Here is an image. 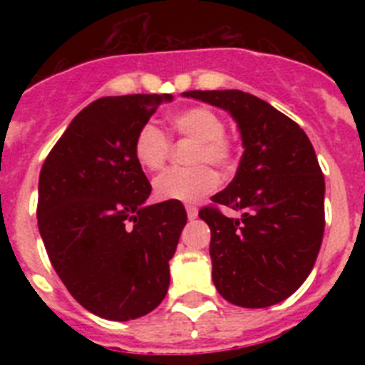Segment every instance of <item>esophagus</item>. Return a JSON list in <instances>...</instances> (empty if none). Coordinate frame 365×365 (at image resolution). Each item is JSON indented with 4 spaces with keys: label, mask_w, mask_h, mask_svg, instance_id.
Returning a JSON list of instances; mask_svg holds the SVG:
<instances>
[{
    "label": "esophagus",
    "mask_w": 365,
    "mask_h": 365,
    "mask_svg": "<svg viewBox=\"0 0 365 365\" xmlns=\"http://www.w3.org/2000/svg\"><path fill=\"white\" fill-rule=\"evenodd\" d=\"M186 214H188V219L197 217V206L195 205H186Z\"/></svg>",
    "instance_id": "esophagus-1"
}]
</instances>
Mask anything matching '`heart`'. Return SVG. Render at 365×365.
I'll list each match as a JSON object with an SVG mask.
<instances>
[{
	"mask_svg": "<svg viewBox=\"0 0 365 365\" xmlns=\"http://www.w3.org/2000/svg\"><path fill=\"white\" fill-rule=\"evenodd\" d=\"M173 131L179 137L192 138L195 146L190 151V168H173L160 173L153 180L155 197L160 201L192 202L210 193L217 186V175L210 166L221 172H230L235 166L237 153L232 138L225 135V122L214 109L193 106L177 111L170 118ZM172 151L168 135L159 125L144 124L135 137V159L148 172H159Z\"/></svg>",
	"mask_w": 365,
	"mask_h": 365,
	"instance_id": "1",
	"label": "heart"
}]
</instances>
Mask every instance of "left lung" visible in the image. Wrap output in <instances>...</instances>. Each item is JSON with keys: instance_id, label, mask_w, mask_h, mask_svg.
Masks as SVG:
<instances>
[{"instance_id": "1", "label": "left lung", "mask_w": 365, "mask_h": 365, "mask_svg": "<svg viewBox=\"0 0 365 365\" xmlns=\"http://www.w3.org/2000/svg\"><path fill=\"white\" fill-rule=\"evenodd\" d=\"M237 122L243 157L234 180L199 210L212 232V279L227 302L270 307L299 289L322 247L325 180L314 148L294 120L250 93L188 91ZM221 205L242 212L227 218Z\"/></svg>"}]
</instances>
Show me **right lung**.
I'll return each mask as SVG.
<instances>
[{
  "instance_id": "add662e5",
  "label": "right lung",
  "mask_w": 365,
  "mask_h": 365,
  "mask_svg": "<svg viewBox=\"0 0 365 365\" xmlns=\"http://www.w3.org/2000/svg\"><path fill=\"white\" fill-rule=\"evenodd\" d=\"M172 95L104 96L83 108L47 155L38 228L76 302L106 320L153 311L186 225L182 202L146 206L151 185L133 153L138 130Z\"/></svg>"
}]
</instances>
